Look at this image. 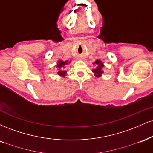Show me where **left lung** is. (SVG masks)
Wrapping results in <instances>:
<instances>
[{"label":"left lung","mask_w":153,"mask_h":153,"mask_svg":"<svg viewBox=\"0 0 153 153\" xmlns=\"http://www.w3.org/2000/svg\"><path fill=\"white\" fill-rule=\"evenodd\" d=\"M95 64L97 65V68H96V69L93 70V72H94V74L96 75L97 77L101 76V75H102L103 73V63L101 62L100 60H99V59H97V60L95 62Z\"/></svg>","instance_id":"obj_1"}]
</instances>
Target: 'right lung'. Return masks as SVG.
Instances as JSON below:
<instances>
[{
  "label": "right lung",
  "mask_w": 153,
  "mask_h": 153,
  "mask_svg": "<svg viewBox=\"0 0 153 153\" xmlns=\"http://www.w3.org/2000/svg\"><path fill=\"white\" fill-rule=\"evenodd\" d=\"M68 64V61H65V62H63L62 60H59L58 65H57V68H59L58 71V75H61V76H65L66 74L67 71H65V65Z\"/></svg>",
  "instance_id": "1"
}]
</instances>
